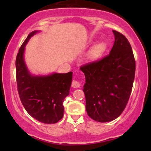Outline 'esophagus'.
Segmentation results:
<instances>
[{
	"mask_svg": "<svg viewBox=\"0 0 151 151\" xmlns=\"http://www.w3.org/2000/svg\"><path fill=\"white\" fill-rule=\"evenodd\" d=\"M71 86L73 88H80L81 86V83L79 81H78V80H73Z\"/></svg>",
	"mask_w": 151,
	"mask_h": 151,
	"instance_id": "obj_1",
	"label": "esophagus"
}]
</instances>
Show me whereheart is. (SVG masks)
Listing matches in <instances>:
<instances>
[{"instance_id":"1","label":"heart","mask_w":151,"mask_h":151,"mask_svg":"<svg viewBox=\"0 0 151 151\" xmlns=\"http://www.w3.org/2000/svg\"><path fill=\"white\" fill-rule=\"evenodd\" d=\"M106 43L103 42V41H101V42L96 43V44L92 47V49H91L89 53L90 58L95 60L100 58L103 54H104L105 51H106Z\"/></svg>"}]
</instances>
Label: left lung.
<instances>
[{
  "label": "left lung",
  "mask_w": 151,
  "mask_h": 151,
  "mask_svg": "<svg viewBox=\"0 0 151 151\" xmlns=\"http://www.w3.org/2000/svg\"><path fill=\"white\" fill-rule=\"evenodd\" d=\"M115 42L108 55L80 67L85 76L86 110L99 122H111L124 110L135 78V62L127 38L113 30Z\"/></svg>",
  "instance_id": "obj_1"
}]
</instances>
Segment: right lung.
<instances>
[{"label":"right lung","mask_w":151,"mask_h":151,"mask_svg":"<svg viewBox=\"0 0 151 151\" xmlns=\"http://www.w3.org/2000/svg\"><path fill=\"white\" fill-rule=\"evenodd\" d=\"M39 32H31L18 51L16 60V82L20 100L27 112L40 122L51 124L63 118V102L69 94L73 73H53L47 76L30 73L24 53L28 41Z\"/></svg>","instance_id":"right-lung-1"}]
</instances>
